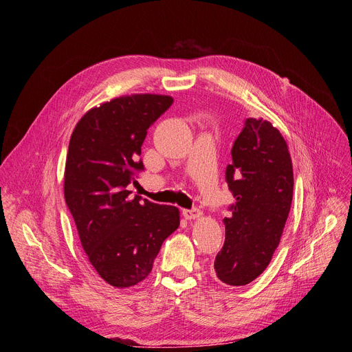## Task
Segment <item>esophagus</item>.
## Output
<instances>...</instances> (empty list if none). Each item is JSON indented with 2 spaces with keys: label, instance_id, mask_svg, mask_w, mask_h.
Instances as JSON below:
<instances>
[{
  "label": "esophagus",
  "instance_id": "obj_1",
  "mask_svg": "<svg viewBox=\"0 0 352 352\" xmlns=\"http://www.w3.org/2000/svg\"><path fill=\"white\" fill-rule=\"evenodd\" d=\"M182 215L186 219H197L202 215V212L198 208H192V210H182Z\"/></svg>",
  "mask_w": 352,
  "mask_h": 352
}]
</instances>
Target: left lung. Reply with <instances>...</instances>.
Masks as SVG:
<instances>
[{
    "label": "left lung",
    "mask_w": 352,
    "mask_h": 352,
    "mask_svg": "<svg viewBox=\"0 0 352 352\" xmlns=\"http://www.w3.org/2000/svg\"><path fill=\"white\" fill-rule=\"evenodd\" d=\"M226 171L235 202L226 217V243L214 263L224 284L247 285L261 275L280 244L294 190L292 161L270 121L247 118Z\"/></svg>",
    "instance_id": "left-lung-1"
}]
</instances>
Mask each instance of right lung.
Returning <instances> with one entry per match:
<instances>
[{
    "instance_id": "obj_1",
    "label": "right lung",
    "mask_w": 352,
    "mask_h": 352,
    "mask_svg": "<svg viewBox=\"0 0 352 352\" xmlns=\"http://www.w3.org/2000/svg\"><path fill=\"white\" fill-rule=\"evenodd\" d=\"M174 102L170 96L131 94L91 108L74 128L64 197L88 261L116 288L134 287L153 270L162 243L179 227V211L141 197L128 184L144 170L146 129Z\"/></svg>"
}]
</instances>
